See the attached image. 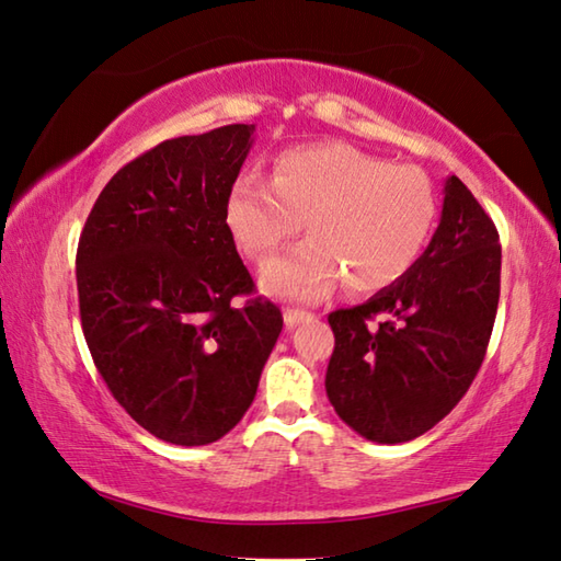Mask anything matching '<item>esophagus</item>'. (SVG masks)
<instances>
[{
  "label": "esophagus",
  "mask_w": 561,
  "mask_h": 561,
  "mask_svg": "<svg viewBox=\"0 0 561 561\" xmlns=\"http://www.w3.org/2000/svg\"><path fill=\"white\" fill-rule=\"evenodd\" d=\"M309 319H313V313L309 311H301V309L284 311V323H287V329H294V325H299L301 321H309Z\"/></svg>",
  "instance_id": "1"
}]
</instances>
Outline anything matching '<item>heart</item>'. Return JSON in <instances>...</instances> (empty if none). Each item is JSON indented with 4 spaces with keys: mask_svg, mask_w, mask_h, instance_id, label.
<instances>
[{
    "mask_svg": "<svg viewBox=\"0 0 561 561\" xmlns=\"http://www.w3.org/2000/svg\"><path fill=\"white\" fill-rule=\"evenodd\" d=\"M309 238L262 267L272 297L313 301L343 279L353 294L410 272L436 222V193L420 169L351 145H307L274 159L272 181L245 171L226 198L240 250L262 260L301 228Z\"/></svg>",
    "mask_w": 561,
    "mask_h": 561,
    "instance_id": "heart-1",
    "label": "heart"
}]
</instances>
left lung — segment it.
I'll use <instances>...</instances> for the list:
<instances>
[{
	"label": "left lung",
	"instance_id": "obj_1",
	"mask_svg": "<svg viewBox=\"0 0 561 561\" xmlns=\"http://www.w3.org/2000/svg\"><path fill=\"white\" fill-rule=\"evenodd\" d=\"M497 299L495 222L449 176L439 228L410 272L360 307L329 313L335 345L325 394L335 414L378 444L430 432L481 370Z\"/></svg>",
	"mask_w": 561,
	"mask_h": 561
}]
</instances>
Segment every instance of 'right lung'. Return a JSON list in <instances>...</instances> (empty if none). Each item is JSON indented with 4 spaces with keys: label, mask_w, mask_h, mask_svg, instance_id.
I'll use <instances>...</instances> for the list:
<instances>
[{
    "label": "right lung",
    "mask_w": 561,
    "mask_h": 561,
    "mask_svg": "<svg viewBox=\"0 0 561 561\" xmlns=\"http://www.w3.org/2000/svg\"><path fill=\"white\" fill-rule=\"evenodd\" d=\"M252 131L161 141L107 181L80 232V323L95 368L131 420L169 444L226 436L282 333L279 307L254 297L226 222Z\"/></svg>",
    "instance_id": "right-lung-1"
}]
</instances>
